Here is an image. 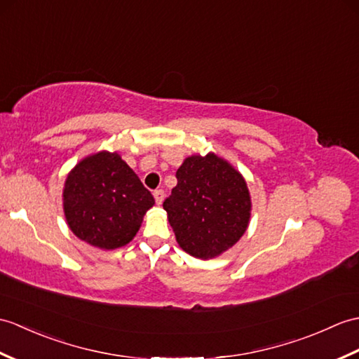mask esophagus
Listing matches in <instances>:
<instances>
[{"label": "esophagus", "mask_w": 359, "mask_h": 359, "mask_svg": "<svg viewBox=\"0 0 359 359\" xmlns=\"http://www.w3.org/2000/svg\"><path fill=\"white\" fill-rule=\"evenodd\" d=\"M153 196H154V200H156L157 205H161L163 202V191L162 189H156Z\"/></svg>", "instance_id": "obj_1"}]
</instances>
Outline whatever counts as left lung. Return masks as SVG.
<instances>
[{
	"mask_svg": "<svg viewBox=\"0 0 359 359\" xmlns=\"http://www.w3.org/2000/svg\"><path fill=\"white\" fill-rule=\"evenodd\" d=\"M177 185L163 202L183 251L210 260L243 237L252 202L245 177L215 153L187 157L176 172Z\"/></svg>",
	"mask_w": 359,
	"mask_h": 359,
	"instance_id": "8db88e82",
	"label": "left lung"
}]
</instances>
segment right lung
<instances>
[{
	"instance_id": "1",
	"label": "right lung",
	"mask_w": 359,
	"mask_h": 359,
	"mask_svg": "<svg viewBox=\"0 0 359 359\" xmlns=\"http://www.w3.org/2000/svg\"><path fill=\"white\" fill-rule=\"evenodd\" d=\"M153 205L151 193L121 154L105 149L74 165L62 189L65 222L73 234L104 251L128 245Z\"/></svg>"
}]
</instances>
